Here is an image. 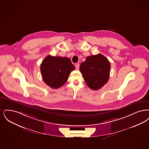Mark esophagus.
Returning <instances> with one entry per match:
<instances>
[{
  "mask_svg": "<svg viewBox=\"0 0 149 149\" xmlns=\"http://www.w3.org/2000/svg\"><path fill=\"white\" fill-rule=\"evenodd\" d=\"M75 67L77 70H79V65L78 63H76L75 65Z\"/></svg>",
  "mask_w": 149,
  "mask_h": 149,
  "instance_id": "34e87169",
  "label": "esophagus"
}]
</instances>
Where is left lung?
<instances>
[{
  "instance_id": "1",
  "label": "left lung",
  "mask_w": 149,
  "mask_h": 149,
  "mask_svg": "<svg viewBox=\"0 0 149 149\" xmlns=\"http://www.w3.org/2000/svg\"><path fill=\"white\" fill-rule=\"evenodd\" d=\"M79 70L87 85L93 90H98L109 80L110 62L100 53L88 56L80 65Z\"/></svg>"
}]
</instances>
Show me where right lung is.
<instances>
[{
    "label": "right lung",
    "mask_w": 149,
    "mask_h": 149,
    "mask_svg": "<svg viewBox=\"0 0 149 149\" xmlns=\"http://www.w3.org/2000/svg\"><path fill=\"white\" fill-rule=\"evenodd\" d=\"M75 67L70 58L48 55L40 65V72L45 84L57 89L67 82Z\"/></svg>",
    "instance_id": "right-lung-1"
}]
</instances>
